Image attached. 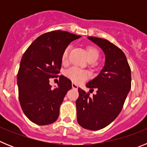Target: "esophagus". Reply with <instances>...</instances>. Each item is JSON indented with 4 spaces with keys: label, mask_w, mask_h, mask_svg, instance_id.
Here are the masks:
<instances>
[{
    "label": "esophagus",
    "mask_w": 147,
    "mask_h": 147,
    "mask_svg": "<svg viewBox=\"0 0 147 147\" xmlns=\"http://www.w3.org/2000/svg\"><path fill=\"white\" fill-rule=\"evenodd\" d=\"M72 88L74 89H78V85L75 84V83H72Z\"/></svg>",
    "instance_id": "34e87169"
}]
</instances>
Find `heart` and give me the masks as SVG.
<instances>
[{"mask_svg": "<svg viewBox=\"0 0 147 147\" xmlns=\"http://www.w3.org/2000/svg\"><path fill=\"white\" fill-rule=\"evenodd\" d=\"M68 51H69V47H67L62 52L61 59H62V62L63 64H65L67 62ZM86 54L88 60L92 61V62L98 59V56H99V52H98V49H96L93 46H91V45H89L86 48ZM65 74L66 77H67L69 80H71V81L75 83L82 82L86 80L89 76L88 71L75 67L69 68L67 71H66Z\"/></svg>", "mask_w": 147, "mask_h": 147, "instance_id": "obj_1", "label": "heart"}]
</instances>
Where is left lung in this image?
<instances>
[{"instance_id":"8db88e82","label":"left lung","mask_w":147,"mask_h":147,"mask_svg":"<svg viewBox=\"0 0 147 147\" xmlns=\"http://www.w3.org/2000/svg\"><path fill=\"white\" fill-rule=\"evenodd\" d=\"M105 54V65L96 77L88 83L89 92L78 88L76 102L77 122L90 130H99L117 117L131 88V69L124 53L105 39L88 37Z\"/></svg>"}]
</instances>
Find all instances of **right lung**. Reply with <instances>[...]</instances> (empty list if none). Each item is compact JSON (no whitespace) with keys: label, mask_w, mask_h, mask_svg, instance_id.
I'll use <instances>...</instances> for the list:
<instances>
[{"label":"right lung","mask_w":147,"mask_h":147,"mask_svg":"<svg viewBox=\"0 0 147 147\" xmlns=\"http://www.w3.org/2000/svg\"><path fill=\"white\" fill-rule=\"evenodd\" d=\"M80 36L56 30L40 35L22 57L18 73V96L23 113L37 125H47L58 119L59 107L71 81L60 76L57 88L49 84L57 77L62 65V54L73 40Z\"/></svg>","instance_id":"right-lung-1"}]
</instances>
